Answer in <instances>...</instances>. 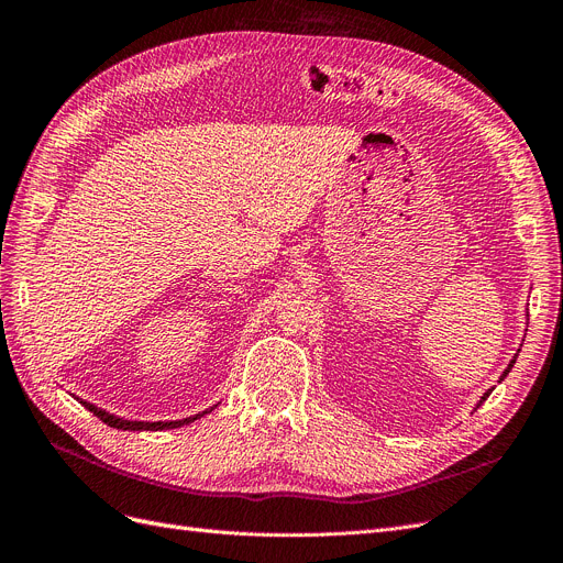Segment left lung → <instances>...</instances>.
I'll return each instance as SVG.
<instances>
[{
	"instance_id": "obj_1",
	"label": "left lung",
	"mask_w": 563,
	"mask_h": 563,
	"mask_svg": "<svg viewBox=\"0 0 563 563\" xmlns=\"http://www.w3.org/2000/svg\"><path fill=\"white\" fill-rule=\"evenodd\" d=\"M518 353H520V349H518ZM518 353H516V356H514V358H511V363H509V365H507V369H505V372H501V376H499V383H501V380H505V378H507V374H509V372H511V367H514V363H516V358H518ZM490 393H493V390H488V393H484V397H482V399H479V404H477V408H479V406H482V404H484V401H486V397H488V395H490Z\"/></svg>"
}]
</instances>
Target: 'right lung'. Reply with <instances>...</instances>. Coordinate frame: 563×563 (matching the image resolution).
<instances>
[{"label": "right lung", "instance_id": "obj_1", "mask_svg": "<svg viewBox=\"0 0 563 563\" xmlns=\"http://www.w3.org/2000/svg\"><path fill=\"white\" fill-rule=\"evenodd\" d=\"M84 408H88L93 412V416H98L104 424L113 427V429H121V431H164V429H177V427H185V424H191L194 420H200L202 416H207V412H212L214 406H210L202 412H196V416H189V418H183V420H166V422H141V420H125V418H118L113 416V412H107L104 408H98L96 404L91 401H84L79 397H75Z\"/></svg>", "mask_w": 563, "mask_h": 563}]
</instances>
